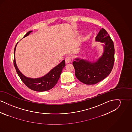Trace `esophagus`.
<instances>
[{
	"instance_id": "esophagus-1",
	"label": "esophagus",
	"mask_w": 132,
	"mask_h": 132,
	"mask_svg": "<svg viewBox=\"0 0 132 132\" xmlns=\"http://www.w3.org/2000/svg\"><path fill=\"white\" fill-rule=\"evenodd\" d=\"M72 61V57L71 56H68L66 57L65 58V62L67 63H70Z\"/></svg>"
}]
</instances>
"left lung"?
Masks as SVG:
<instances>
[{
    "mask_svg": "<svg viewBox=\"0 0 132 132\" xmlns=\"http://www.w3.org/2000/svg\"><path fill=\"white\" fill-rule=\"evenodd\" d=\"M95 40L104 43L103 55L96 62L77 58L73 62L76 78L86 85L96 84L104 79L111 73L114 63V44L106 31L102 28Z\"/></svg>",
    "mask_w": 132,
    "mask_h": 132,
    "instance_id": "1",
    "label": "left lung"
}]
</instances>
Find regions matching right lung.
Here are the masks:
<instances>
[{"label":"right lung","mask_w":132,"mask_h":132,"mask_svg":"<svg viewBox=\"0 0 132 132\" xmlns=\"http://www.w3.org/2000/svg\"><path fill=\"white\" fill-rule=\"evenodd\" d=\"M31 32H32L31 31H28L23 38L28 36ZM17 44L15 47L14 51V65L22 81L27 87L37 92L46 91L53 88L58 81L62 69L65 66V60H63L61 63L52 69L48 73L43 77L37 79L27 78L21 73L16 64L15 53Z\"/></svg>","instance_id":"1"}]
</instances>
